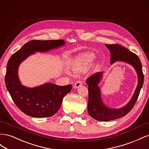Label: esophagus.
<instances>
[{
	"label": "esophagus",
	"mask_w": 149,
	"mask_h": 149,
	"mask_svg": "<svg viewBox=\"0 0 149 149\" xmlns=\"http://www.w3.org/2000/svg\"><path fill=\"white\" fill-rule=\"evenodd\" d=\"M83 84H82V82L80 81H76L75 83H74V88L77 89L79 87H80Z\"/></svg>",
	"instance_id": "1"
}]
</instances>
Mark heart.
<instances>
[{
	"mask_svg": "<svg viewBox=\"0 0 149 149\" xmlns=\"http://www.w3.org/2000/svg\"><path fill=\"white\" fill-rule=\"evenodd\" d=\"M94 58H95V55L93 53H82L71 64V69L72 71L74 73H78L83 71L91 63Z\"/></svg>",
	"mask_w": 149,
	"mask_h": 149,
	"instance_id": "b5f03b06",
	"label": "heart"
}]
</instances>
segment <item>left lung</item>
Instances as JSON below:
<instances>
[{
	"mask_svg": "<svg viewBox=\"0 0 149 149\" xmlns=\"http://www.w3.org/2000/svg\"><path fill=\"white\" fill-rule=\"evenodd\" d=\"M111 53V64L117 61H122L132 65L138 76V84L136 91L129 102L123 107L113 109L107 107L103 102L101 90L98 84L102 78L103 72L94 74L86 81L88 85V111L90 116L97 120L109 121L125 116L132 110L137 100L140 91L143 84V74L141 61L137 55L129 49L118 44H105Z\"/></svg>",
	"mask_w": 149,
	"mask_h": 149,
	"instance_id": "1",
	"label": "left lung"
}]
</instances>
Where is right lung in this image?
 Wrapping results in <instances>:
<instances>
[{"instance_id": "right-lung-1", "label": "right lung", "mask_w": 149, "mask_h": 149, "mask_svg": "<svg viewBox=\"0 0 149 149\" xmlns=\"http://www.w3.org/2000/svg\"><path fill=\"white\" fill-rule=\"evenodd\" d=\"M65 42L58 40H31L13 54L8 61L5 82L16 106L25 113L33 118H48L59 110L63 97L69 93L72 84L60 86L47 83L34 88L21 84L18 69L21 63L35 52H45L63 46Z\"/></svg>"}]
</instances>
